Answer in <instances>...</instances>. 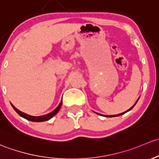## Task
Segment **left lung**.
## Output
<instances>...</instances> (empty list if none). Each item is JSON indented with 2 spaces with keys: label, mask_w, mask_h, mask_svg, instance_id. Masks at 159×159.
<instances>
[{
  "label": "left lung",
  "mask_w": 159,
  "mask_h": 159,
  "mask_svg": "<svg viewBox=\"0 0 159 159\" xmlns=\"http://www.w3.org/2000/svg\"><path fill=\"white\" fill-rule=\"evenodd\" d=\"M139 99H137V100H136V102H135V104H134V105H133V106H132V107H131V108H130V109H128V110H127V111H125V112H122V113H120V114H117V115L105 116V115H102V114H99V113H98V112H95V113L98 114V115H100V116H106V117H116V116H121V115H123V114H125V112H129V111H130V110H131V109H132V108H133V107H134V106H135V104H136V103H137V102H138Z\"/></svg>",
  "instance_id": "obj_1"
}]
</instances>
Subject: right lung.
I'll return each mask as SVG.
<instances>
[{
	"label": "right lung",
	"mask_w": 159,
	"mask_h": 159,
	"mask_svg": "<svg viewBox=\"0 0 159 159\" xmlns=\"http://www.w3.org/2000/svg\"><path fill=\"white\" fill-rule=\"evenodd\" d=\"M62 102H62V100H61V102H60L59 106L56 108L54 110L52 111L51 112L47 114V115L40 116H33L28 115V114L24 113V112H21V111H20L19 109H17V108H16L14 106H13L12 104L11 103V106H12V107L14 108V110L16 111V112H17L19 116H20L21 117L24 118V119H27V120H29V121H31V122H44V121H47V120H49V119H51V118H53V116H54L56 114L59 112V110H60V107H61V106H62Z\"/></svg>",
	"instance_id": "add662e5"
}]
</instances>
